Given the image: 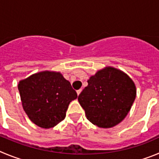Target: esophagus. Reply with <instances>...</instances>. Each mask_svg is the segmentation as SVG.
<instances>
[{"mask_svg":"<svg viewBox=\"0 0 159 159\" xmlns=\"http://www.w3.org/2000/svg\"><path fill=\"white\" fill-rule=\"evenodd\" d=\"M81 89H78V90H77V94H78V95H79L80 93H81Z\"/></svg>","mask_w":159,"mask_h":159,"instance_id":"obj_1","label":"esophagus"}]
</instances>
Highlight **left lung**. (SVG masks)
Returning a JSON list of instances; mask_svg holds the SVG:
<instances>
[{
	"label": "left lung",
	"mask_w": 159,
	"mask_h": 159,
	"mask_svg": "<svg viewBox=\"0 0 159 159\" xmlns=\"http://www.w3.org/2000/svg\"><path fill=\"white\" fill-rule=\"evenodd\" d=\"M135 97L132 80L123 71L107 66L90 77L78 100L90 122L109 128L125 118Z\"/></svg>",
	"instance_id": "obj_1"
}]
</instances>
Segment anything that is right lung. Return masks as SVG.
Wrapping results in <instances>:
<instances>
[{"instance_id": "right-lung-1", "label": "right lung", "mask_w": 159, "mask_h": 159, "mask_svg": "<svg viewBox=\"0 0 159 159\" xmlns=\"http://www.w3.org/2000/svg\"><path fill=\"white\" fill-rule=\"evenodd\" d=\"M24 111L31 122L51 128L63 120L70 103L78 97L69 81L59 72L42 71L18 84Z\"/></svg>"}]
</instances>
